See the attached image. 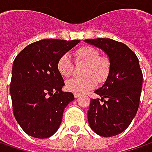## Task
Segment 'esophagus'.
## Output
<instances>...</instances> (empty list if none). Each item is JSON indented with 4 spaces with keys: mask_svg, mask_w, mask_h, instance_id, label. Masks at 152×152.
<instances>
[{
    "mask_svg": "<svg viewBox=\"0 0 152 152\" xmlns=\"http://www.w3.org/2000/svg\"><path fill=\"white\" fill-rule=\"evenodd\" d=\"M80 97V94H76V93H74V98L75 99H77V98H79Z\"/></svg>",
    "mask_w": 152,
    "mask_h": 152,
    "instance_id": "esophagus-1",
    "label": "esophagus"
}]
</instances>
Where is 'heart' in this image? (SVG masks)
<instances>
[{"label":"heart","instance_id":"b5f03b06","mask_svg":"<svg viewBox=\"0 0 152 152\" xmlns=\"http://www.w3.org/2000/svg\"><path fill=\"white\" fill-rule=\"evenodd\" d=\"M76 61L87 64L84 79L72 78L66 82L65 87L68 92L76 94H84L92 90L99 82H104L108 77L111 64L106 57L100 55V52L91 46H83L74 52ZM73 62L67 54L61 55L57 61V70L63 77H69L73 71Z\"/></svg>","mask_w":152,"mask_h":152}]
</instances>
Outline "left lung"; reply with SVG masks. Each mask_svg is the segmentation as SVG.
<instances>
[{"instance_id":"obj_1","label":"left lung","mask_w":152,"mask_h":152,"mask_svg":"<svg viewBox=\"0 0 152 152\" xmlns=\"http://www.w3.org/2000/svg\"><path fill=\"white\" fill-rule=\"evenodd\" d=\"M85 41L102 49L111 64L103 86L94 92L101 99H91L87 113L88 123L98 135H118L130 125L139 106L143 73L138 59L125 44L112 39Z\"/></svg>"}]
</instances>
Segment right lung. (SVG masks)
Instances as JSON below:
<instances>
[{"label": "right lung", "mask_w": 152, "mask_h": 152, "mask_svg": "<svg viewBox=\"0 0 152 152\" xmlns=\"http://www.w3.org/2000/svg\"><path fill=\"white\" fill-rule=\"evenodd\" d=\"M80 41L41 39L27 46L14 60L10 83L13 113L29 136L46 138L58 131L64 110L74 96L61 90L65 83L57 61Z\"/></svg>", "instance_id": "1"}]
</instances>
